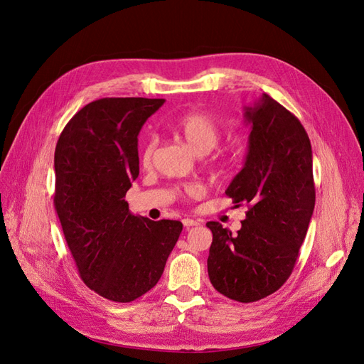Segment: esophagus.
<instances>
[{
    "label": "esophagus",
    "mask_w": 364,
    "mask_h": 364,
    "mask_svg": "<svg viewBox=\"0 0 364 364\" xmlns=\"http://www.w3.org/2000/svg\"><path fill=\"white\" fill-rule=\"evenodd\" d=\"M182 223H183L185 228H191V226L199 225V222H197V220H194V218H183Z\"/></svg>",
    "instance_id": "obj_1"
}]
</instances>
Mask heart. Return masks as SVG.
<instances>
[{
	"label": "heart",
	"mask_w": 364,
	"mask_h": 364,
	"mask_svg": "<svg viewBox=\"0 0 364 364\" xmlns=\"http://www.w3.org/2000/svg\"><path fill=\"white\" fill-rule=\"evenodd\" d=\"M173 134L181 136L185 144L188 146L197 155H206L211 151L220 141V129L215 121L205 112L191 111L179 115L173 119L170 124ZM156 141L153 138L142 142L139 150V161L142 165H149L155 155ZM185 194L197 197L200 194V188L197 185H190L185 188Z\"/></svg>",
	"instance_id": "1"
}]
</instances>
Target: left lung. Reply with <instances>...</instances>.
I'll return each instance as SVG.
<instances>
[{"label": "left lung", "mask_w": 364, "mask_h": 364, "mask_svg": "<svg viewBox=\"0 0 364 364\" xmlns=\"http://www.w3.org/2000/svg\"><path fill=\"white\" fill-rule=\"evenodd\" d=\"M250 124L245 167L225 191L249 211L232 234L218 222L208 274L214 289L237 302H255L289 279L314 211L313 151L301 121L267 94L245 107Z\"/></svg>", "instance_id": "obj_1"}]
</instances>
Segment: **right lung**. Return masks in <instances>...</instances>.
Wrapping results in <instances>:
<instances>
[{"mask_svg": "<svg viewBox=\"0 0 364 364\" xmlns=\"http://www.w3.org/2000/svg\"><path fill=\"white\" fill-rule=\"evenodd\" d=\"M164 98H100L65 126L54 151V208L83 282L114 302L158 284L182 232L178 220L134 215L124 200L139 174L138 134Z\"/></svg>", "mask_w": 364, "mask_h": 364, "instance_id": "obj_1", "label": "right lung"}]
</instances>
